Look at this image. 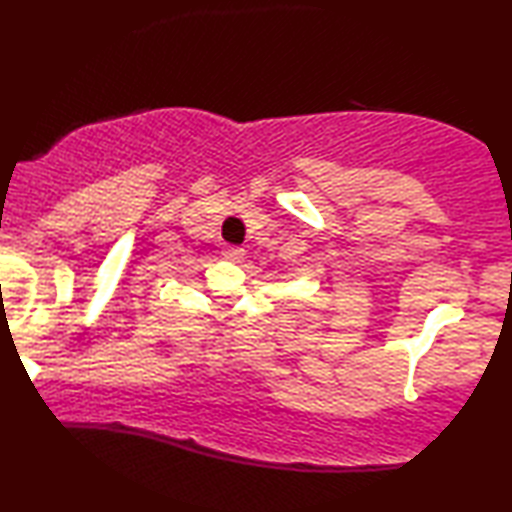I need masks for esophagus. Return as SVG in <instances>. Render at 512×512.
<instances>
[{"instance_id": "1", "label": "esophagus", "mask_w": 512, "mask_h": 512, "mask_svg": "<svg viewBox=\"0 0 512 512\" xmlns=\"http://www.w3.org/2000/svg\"><path fill=\"white\" fill-rule=\"evenodd\" d=\"M222 256H224V258H229V261H233V263H240L242 258H245V249H242V247H236V245H229V247H224Z\"/></svg>"}]
</instances>
